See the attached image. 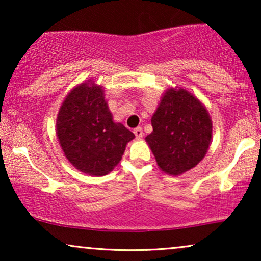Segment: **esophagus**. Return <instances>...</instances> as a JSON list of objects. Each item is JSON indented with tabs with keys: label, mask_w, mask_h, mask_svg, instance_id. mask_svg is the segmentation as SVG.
<instances>
[{
	"label": "esophagus",
	"mask_w": 261,
	"mask_h": 261,
	"mask_svg": "<svg viewBox=\"0 0 261 261\" xmlns=\"http://www.w3.org/2000/svg\"><path fill=\"white\" fill-rule=\"evenodd\" d=\"M133 132H134V134H135V137H137V139H141L142 135H144V132H142L141 127H137Z\"/></svg>",
	"instance_id": "34e87169"
}]
</instances>
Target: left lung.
<instances>
[{"label":"left lung","mask_w":261,"mask_h":261,"mask_svg":"<svg viewBox=\"0 0 261 261\" xmlns=\"http://www.w3.org/2000/svg\"><path fill=\"white\" fill-rule=\"evenodd\" d=\"M153 132L146 137L156 164L178 176L204 158L213 124L206 109L184 89H169L152 116Z\"/></svg>","instance_id":"1"}]
</instances>
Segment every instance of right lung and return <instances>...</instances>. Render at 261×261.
Masks as SVG:
<instances>
[{
  "instance_id": "add662e5",
  "label": "right lung",
  "mask_w": 261,
  "mask_h": 261,
  "mask_svg": "<svg viewBox=\"0 0 261 261\" xmlns=\"http://www.w3.org/2000/svg\"><path fill=\"white\" fill-rule=\"evenodd\" d=\"M57 135L64 154L82 172L105 176L122 158L135 135L113 121L102 87L83 83L63 102L57 119Z\"/></svg>"
}]
</instances>
